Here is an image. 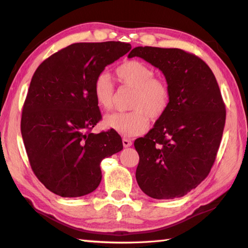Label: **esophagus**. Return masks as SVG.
<instances>
[{
	"instance_id": "34e87169",
	"label": "esophagus",
	"mask_w": 248,
	"mask_h": 248,
	"mask_svg": "<svg viewBox=\"0 0 248 248\" xmlns=\"http://www.w3.org/2000/svg\"><path fill=\"white\" fill-rule=\"evenodd\" d=\"M122 142H123V146H124L125 148H128V147H130V146H132V144H133L132 140L127 139V138H123V139H122Z\"/></svg>"
}]
</instances>
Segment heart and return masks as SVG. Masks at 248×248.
<instances>
[{"instance_id": "b5f03b06", "label": "heart", "mask_w": 248, "mask_h": 248, "mask_svg": "<svg viewBox=\"0 0 248 248\" xmlns=\"http://www.w3.org/2000/svg\"><path fill=\"white\" fill-rule=\"evenodd\" d=\"M154 70L138 60H128L115 69V77L122 85L134 88L130 112L107 114L104 125L125 137L142 134L149 126V118L157 120L166 113L170 102V91L167 84L154 78ZM97 105L109 110L113 105L114 85L110 77L100 73L93 84Z\"/></svg>"}]
</instances>
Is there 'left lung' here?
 I'll list each match as a JSON object with an SVG mask.
<instances>
[{
    "instance_id": "1",
    "label": "left lung",
    "mask_w": 248,
    "mask_h": 248,
    "mask_svg": "<svg viewBox=\"0 0 248 248\" xmlns=\"http://www.w3.org/2000/svg\"><path fill=\"white\" fill-rule=\"evenodd\" d=\"M140 57L160 69L170 91L166 113L146 136L135 140L138 186L150 198H181L211 171L226 123V107L213 71L179 48L138 46Z\"/></svg>"
}]
</instances>
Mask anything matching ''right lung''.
<instances>
[{
	"label": "right lung",
	"mask_w": 248,
	"mask_h": 248,
	"mask_svg": "<svg viewBox=\"0 0 248 248\" xmlns=\"http://www.w3.org/2000/svg\"><path fill=\"white\" fill-rule=\"evenodd\" d=\"M130 48L114 41L74 43L44 60L32 77L21 135L32 170L53 193L78 198L95 191L101 161L123 149L113 130L91 133L101 119L93 84Z\"/></svg>",
	"instance_id": "right-lung-1"
}]
</instances>
